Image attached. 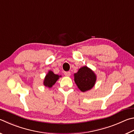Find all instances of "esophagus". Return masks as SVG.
I'll return each mask as SVG.
<instances>
[{
    "label": "esophagus",
    "mask_w": 134,
    "mask_h": 134,
    "mask_svg": "<svg viewBox=\"0 0 134 134\" xmlns=\"http://www.w3.org/2000/svg\"><path fill=\"white\" fill-rule=\"evenodd\" d=\"M64 75L67 77H70V75H71V72H70V71H66L64 72Z\"/></svg>",
    "instance_id": "esophagus-1"
}]
</instances>
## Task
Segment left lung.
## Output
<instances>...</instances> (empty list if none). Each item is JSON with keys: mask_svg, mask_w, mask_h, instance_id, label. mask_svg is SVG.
Listing matches in <instances>:
<instances>
[{"mask_svg": "<svg viewBox=\"0 0 134 134\" xmlns=\"http://www.w3.org/2000/svg\"><path fill=\"white\" fill-rule=\"evenodd\" d=\"M74 75L75 84L82 92H86L91 90L96 82V74L87 66L80 68Z\"/></svg>", "mask_w": 134, "mask_h": 134, "instance_id": "1", "label": "left lung"}]
</instances>
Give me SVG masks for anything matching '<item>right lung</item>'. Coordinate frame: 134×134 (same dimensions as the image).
<instances>
[{"mask_svg": "<svg viewBox=\"0 0 134 134\" xmlns=\"http://www.w3.org/2000/svg\"><path fill=\"white\" fill-rule=\"evenodd\" d=\"M61 77H62V75L55 74L52 71L50 70L46 75L43 81V84L46 87H48V88H51Z\"/></svg>", "mask_w": 134, "mask_h": 134, "instance_id": "add662e5", "label": "right lung"}]
</instances>
